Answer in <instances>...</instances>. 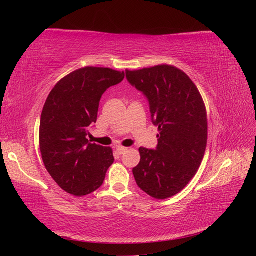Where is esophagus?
Wrapping results in <instances>:
<instances>
[{
	"mask_svg": "<svg viewBox=\"0 0 256 256\" xmlns=\"http://www.w3.org/2000/svg\"><path fill=\"white\" fill-rule=\"evenodd\" d=\"M116 150H118V152L120 154H124L125 152H127L128 148H127V147H124V146H118V148H116Z\"/></svg>",
	"mask_w": 256,
	"mask_h": 256,
	"instance_id": "obj_1",
	"label": "esophagus"
}]
</instances>
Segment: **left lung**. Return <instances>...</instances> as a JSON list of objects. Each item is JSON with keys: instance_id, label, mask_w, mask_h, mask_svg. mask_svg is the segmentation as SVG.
I'll list each match as a JSON object with an SVG mask.
<instances>
[{"instance_id": "8db88e82", "label": "left lung", "mask_w": 256, "mask_h": 256, "mask_svg": "<svg viewBox=\"0 0 256 256\" xmlns=\"http://www.w3.org/2000/svg\"><path fill=\"white\" fill-rule=\"evenodd\" d=\"M127 80L150 102L158 127L157 150L140 147L134 180L152 198L174 196L189 184L204 158L208 122L204 100L196 85L180 68L157 65L126 70Z\"/></svg>"}]
</instances>
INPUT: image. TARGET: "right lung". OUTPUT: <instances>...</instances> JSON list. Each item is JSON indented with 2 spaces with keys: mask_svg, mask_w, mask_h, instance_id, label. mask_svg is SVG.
I'll use <instances>...</instances> for the list:
<instances>
[{
  "mask_svg": "<svg viewBox=\"0 0 256 256\" xmlns=\"http://www.w3.org/2000/svg\"><path fill=\"white\" fill-rule=\"evenodd\" d=\"M125 72L88 66L60 79L46 100L40 148L44 164L60 187L74 196H88L104 184L114 162L111 147L90 143L88 127L96 122L104 92Z\"/></svg>",
  "mask_w": 256,
  "mask_h": 256,
  "instance_id": "right-lung-1",
  "label": "right lung"
}]
</instances>
